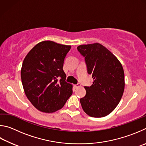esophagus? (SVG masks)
Masks as SVG:
<instances>
[{"instance_id": "esophagus-1", "label": "esophagus", "mask_w": 146, "mask_h": 146, "mask_svg": "<svg viewBox=\"0 0 146 146\" xmlns=\"http://www.w3.org/2000/svg\"><path fill=\"white\" fill-rule=\"evenodd\" d=\"M80 86H81V84L80 83H78V84H77V85H74V87L76 88H78L79 87H80Z\"/></svg>"}]
</instances>
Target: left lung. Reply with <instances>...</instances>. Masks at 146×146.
Listing matches in <instances>:
<instances>
[{"label": "left lung", "mask_w": 146, "mask_h": 146, "mask_svg": "<svg viewBox=\"0 0 146 146\" xmlns=\"http://www.w3.org/2000/svg\"><path fill=\"white\" fill-rule=\"evenodd\" d=\"M78 50L85 57L88 73L94 79L92 85L85 86L81 106L89 116L105 117L114 110L123 95V67L116 56L99 43L79 45Z\"/></svg>", "instance_id": "obj_1"}]
</instances>
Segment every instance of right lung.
<instances>
[{"instance_id":"right-lung-1","label":"right lung","mask_w":146,"mask_h":146,"mask_svg":"<svg viewBox=\"0 0 146 146\" xmlns=\"http://www.w3.org/2000/svg\"><path fill=\"white\" fill-rule=\"evenodd\" d=\"M70 48L45 40L36 45L24 58L21 68L23 88L27 99L40 111L59 110L72 94L73 86L65 81L63 69Z\"/></svg>"}]
</instances>
